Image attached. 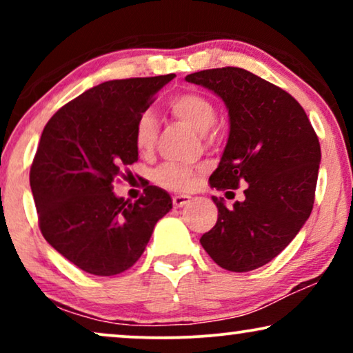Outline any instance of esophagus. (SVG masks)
<instances>
[{
  "label": "esophagus",
  "instance_id": "esophagus-1",
  "mask_svg": "<svg viewBox=\"0 0 353 353\" xmlns=\"http://www.w3.org/2000/svg\"><path fill=\"white\" fill-rule=\"evenodd\" d=\"M191 197L190 196H173V207L175 209H180V207H185L186 204H190Z\"/></svg>",
  "mask_w": 353,
  "mask_h": 353
}]
</instances>
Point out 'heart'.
Segmentation results:
<instances>
[{"mask_svg": "<svg viewBox=\"0 0 353 353\" xmlns=\"http://www.w3.org/2000/svg\"><path fill=\"white\" fill-rule=\"evenodd\" d=\"M170 112L173 117L181 120L188 127L194 130L197 134L205 137L216 125V109L205 96L199 93H183L175 96L170 101ZM157 120L152 112H143L134 125V144L139 152L152 151L157 139ZM154 180L159 186L172 191L188 190L194 180V172L191 168L176 165V163H165L154 173Z\"/></svg>", "mask_w": 353, "mask_h": 353, "instance_id": "obj_1", "label": "heart"}]
</instances>
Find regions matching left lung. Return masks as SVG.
I'll return each mask as SVG.
<instances>
[{"label": "left lung", "instance_id": "left-lung-1", "mask_svg": "<svg viewBox=\"0 0 353 353\" xmlns=\"http://www.w3.org/2000/svg\"><path fill=\"white\" fill-rule=\"evenodd\" d=\"M186 81L214 91L228 109L230 134L210 186L244 199L219 219L201 244L230 272L263 267L296 238L312 214L321 149L302 105L286 91L239 67L201 70ZM234 196V194H233Z\"/></svg>", "mask_w": 353, "mask_h": 353}]
</instances>
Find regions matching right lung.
<instances>
[{
	"label": "right lung",
	"mask_w": 353,
	"mask_h": 353,
	"mask_svg": "<svg viewBox=\"0 0 353 353\" xmlns=\"http://www.w3.org/2000/svg\"><path fill=\"white\" fill-rule=\"evenodd\" d=\"M175 74L110 80L67 103L41 133L30 186L41 234L86 273L114 276L133 267L172 197L148 186L137 202L114 180L138 161L137 120Z\"/></svg>",
	"instance_id": "right-lung-1"
}]
</instances>
